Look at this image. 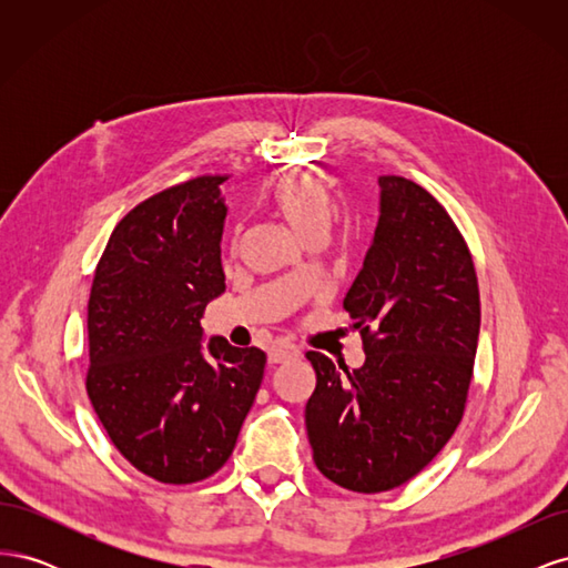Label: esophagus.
Instances as JSON below:
<instances>
[{
  "label": "esophagus",
  "instance_id": "34e87169",
  "mask_svg": "<svg viewBox=\"0 0 568 568\" xmlns=\"http://www.w3.org/2000/svg\"><path fill=\"white\" fill-rule=\"evenodd\" d=\"M301 351L296 346H291V343H280V346H274L270 351V363L272 365H280V363H286V359L291 357H298Z\"/></svg>",
  "mask_w": 568,
  "mask_h": 568
}]
</instances>
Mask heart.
<instances>
[{
    "instance_id": "1",
    "label": "heart",
    "mask_w": 568,
    "mask_h": 568,
    "mask_svg": "<svg viewBox=\"0 0 568 568\" xmlns=\"http://www.w3.org/2000/svg\"><path fill=\"white\" fill-rule=\"evenodd\" d=\"M272 201L284 220L303 239L329 230L336 215V203L324 184L303 170H291L272 186Z\"/></svg>"
}]
</instances>
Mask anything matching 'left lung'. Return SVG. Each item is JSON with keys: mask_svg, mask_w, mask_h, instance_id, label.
Instances as JSON below:
<instances>
[{"mask_svg": "<svg viewBox=\"0 0 568 568\" xmlns=\"http://www.w3.org/2000/svg\"><path fill=\"white\" fill-rule=\"evenodd\" d=\"M374 242L343 307L365 365L307 351L317 384L305 428L317 469L353 493L417 476L462 422L480 326L471 253L448 211L417 182L384 175Z\"/></svg>", "mask_w": 568, "mask_h": 568, "instance_id": "left-lung-1", "label": "left lung"}]
</instances>
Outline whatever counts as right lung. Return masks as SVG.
<instances>
[{
  "label": "right lung",
  "mask_w": 568,
  "mask_h": 568,
  "mask_svg": "<svg viewBox=\"0 0 568 568\" xmlns=\"http://www.w3.org/2000/svg\"><path fill=\"white\" fill-rule=\"evenodd\" d=\"M230 175L165 186L118 222L88 305V395L136 471L189 486L222 469L261 388L267 355L201 341L225 291L220 239Z\"/></svg>",
  "instance_id": "1"
}]
</instances>
